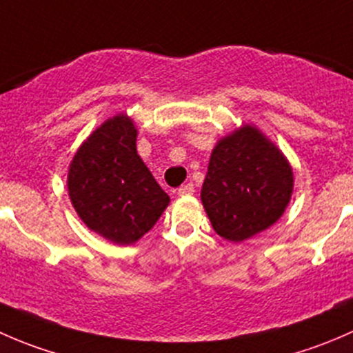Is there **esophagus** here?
I'll use <instances>...</instances> for the list:
<instances>
[{"label": "esophagus", "instance_id": "obj_1", "mask_svg": "<svg viewBox=\"0 0 353 353\" xmlns=\"http://www.w3.org/2000/svg\"><path fill=\"white\" fill-rule=\"evenodd\" d=\"M177 193H179V194H193L194 193V184L193 183L183 184V186L177 190Z\"/></svg>", "mask_w": 353, "mask_h": 353}]
</instances>
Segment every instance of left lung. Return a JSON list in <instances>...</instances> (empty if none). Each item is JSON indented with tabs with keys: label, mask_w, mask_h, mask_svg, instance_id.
<instances>
[{
	"label": "left lung",
	"mask_w": 353,
	"mask_h": 353,
	"mask_svg": "<svg viewBox=\"0 0 353 353\" xmlns=\"http://www.w3.org/2000/svg\"><path fill=\"white\" fill-rule=\"evenodd\" d=\"M292 186V169L282 152L256 128L244 126L212 152L201 201L215 232L239 243L282 216Z\"/></svg>",
	"instance_id": "left-lung-1"
}]
</instances>
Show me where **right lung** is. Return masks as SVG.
Segmentation results:
<instances>
[{"instance_id": "right-lung-1", "label": "right lung", "mask_w": 353, "mask_h": 353, "mask_svg": "<svg viewBox=\"0 0 353 353\" xmlns=\"http://www.w3.org/2000/svg\"><path fill=\"white\" fill-rule=\"evenodd\" d=\"M68 191L88 229L116 244L140 239L169 205L137 154V130L124 114L105 121L81 145L70 165Z\"/></svg>"}]
</instances>
